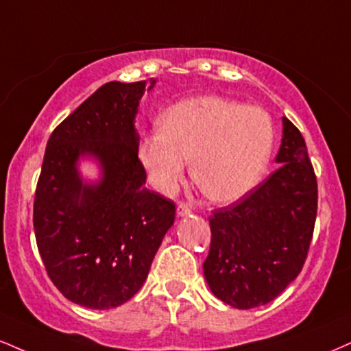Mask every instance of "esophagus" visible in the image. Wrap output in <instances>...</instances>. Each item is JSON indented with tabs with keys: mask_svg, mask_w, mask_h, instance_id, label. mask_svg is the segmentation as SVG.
<instances>
[{
	"mask_svg": "<svg viewBox=\"0 0 351 351\" xmlns=\"http://www.w3.org/2000/svg\"><path fill=\"white\" fill-rule=\"evenodd\" d=\"M189 214H191V208H189L186 202H180V204L176 206V216L178 217L189 216Z\"/></svg>",
	"mask_w": 351,
	"mask_h": 351,
	"instance_id": "1",
	"label": "esophagus"
}]
</instances>
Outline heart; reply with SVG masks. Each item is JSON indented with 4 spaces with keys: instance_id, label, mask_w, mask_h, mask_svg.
Wrapping results in <instances>:
<instances>
[{
    "instance_id": "obj_1",
    "label": "heart",
    "mask_w": 351,
    "mask_h": 351,
    "mask_svg": "<svg viewBox=\"0 0 351 351\" xmlns=\"http://www.w3.org/2000/svg\"><path fill=\"white\" fill-rule=\"evenodd\" d=\"M162 130L141 141L138 158L149 180L171 193L191 160L194 184L214 202H234L256 188L274 147L267 111L221 96H197L168 108Z\"/></svg>"
}]
</instances>
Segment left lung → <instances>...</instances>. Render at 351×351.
<instances>
[{
    "instance_id": "left-lung-1",
    "label": "left lung",
    "mask_w": 351,
    "mask_h": 351,
    "mask_svg": "<svg viewBox=\"0 0 351 351\" xmlns=\"http://www.w3.org/2000/svg\"><path fill=\"white\" fill-rule=\"evenodd\" d=\"M281 167L247 196L209 217L204 278L237 309L273 301L301 273L317 216V178L302 134L282 117Z\"/></svg>"
}]
</instances>
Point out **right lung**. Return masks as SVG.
I'll use <instances>...</instances> for the list:
<instances>
[{"instance_id":"right-lung-1","label":"right lung","mask_w":351,"mask_h":351,"mask_svg":"<svg viewBox=\"0 0 351 351\" xmlns=\"http://www.w3.org/2000/svg\"><path fill=\"white\" fill-rule=\"evenodd\" d=\"M155 80L109 82L55 128L34 197V232L49 278L69 301L90 309L128 302L147 280L175 222V202L145 188L135 114ZM101 168L84 184L77 160Z\"/></svg>"}]
</instances>
